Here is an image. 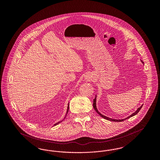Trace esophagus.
Returning a JSON list of instances; mask_svg holds the SVG:
<instances>
[{"mask_svg": "<svg viewBox=\"0 0 160 160\" xmlns=\"http://www.w3.org/2000/svg\"><path fill=\"white\" fill-rule=\"evenodd\" d=\"M92 76L91 75H89V74H88V75H87V76H86V77H85V78L87 80H91L92 79Z\"/></svg>", "mask_w": 160, "mask_h": 160, "instance_id": "34e87169", "label": "esophagus"}]
</instances>
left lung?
<instances>
[{"instance_id": "1", "label": "left lung", "mask_w": 160, "mask_h": 160, "mask_svg": "<svg viewBox=\"0 0 160 160\" xmlns=\"http://www.w3.org/2000/svg\"><path fill=\"white\" fill-rule=\"evenodd\" d=\"M141 62L143 63H144V62H143V61L141 60ZM97 95L95 96V99H93V108H94V109L95 110V111L97 112V113L98 114H99V116H101L102 118H103L104 119H107V120H108V121H113V122H122V121H125V120H126V119H128V118H130L131 117H132V116H135L136 114H137L138 113V112L140 110V109L142 108V107L143 106V105L142 106H141L139 108H137V110L134 113H132V114H131L130 116H129L128 117H127V118H125V119H112V118H108V117H107L106 116H104V115H102V114H101V113H100L99 112H98V110H97V106H96V100H97Z\"/></svg>"}]
</instances>
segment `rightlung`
<instances>
[{
    "instance_id": "right-lung-1",
    "label": "right lung",
    "mask_w": 160,
    "mask_h": 160,
    "mask_svg": "<svg viewBox=\"0 0 160 160\" xmlns=\"http://www.w3.org/2000/svg\"><path fill=\"white\" fill-rule=\"evenodd\" d=\"M68 110H69V103H68V108H67V114H66V116H67V113H68ZM66 116H65V118H66ZM65 118H64V119H65ZM62 121H63V120H62ZM62 121H60V122H57V123H55V124H54V126H55V125H58V124H59V123H60V122H62Z\"/></svg>"
}]
</instances>
